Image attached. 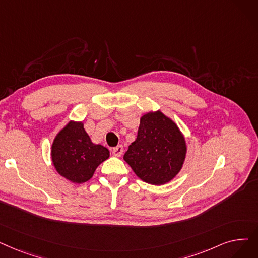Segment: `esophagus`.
<instances>
[{"label":"esophagus","mask_w":258,"mask_h":258,"mask_svg":"<svg viewBox=\"0 0 258 258\" xmlns=\"http://www.w3.org/2000/svg\"><path fill=\"white\" fill-rule=\"evenodd\" d=\"M123 154V147L122 145H118V147L113 149V155L116 157H121Z\"/></svg>","instance_id":"esophagus-1"}]
</instances>
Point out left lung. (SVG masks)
Wrapping results in <instances>:
<instances>
[{"mask_svg": "<svg viewBox=\"0 0 258 258\" xmlns=\"http://www.w3.org/2000/svg\"><path fill=\"white\" fill-rule=\"evenodd\" d=\"M186 151L185 138L178 125L161 110H156L140 118L137 138L123 159L142 181L162 185L181 171Z\"/></svg>", "mask_w": 258, "mask_h": 258, "instance_id": "8db88e82", "label": "left lung"}]
</instances>
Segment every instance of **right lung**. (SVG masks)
Returning <instances> with one entry per match:
<instances>
[{"instance_id": "1", "label": "right lung", "mask_w": 258, "mask_h": 258, "mask_svg": "<svg viewBox=\"0 0 258 258\" xmlns=\"http://www.w3.org/2000/svg\"><path fill=\"white\" fill-rule=\"evenodd\" d=\"M50 155L60 176L72 183L81 184L88 181L97 167L108 159L109 151L92 142L83 122L71 120L55 135Z\"/></svg>"}]
</instances>
